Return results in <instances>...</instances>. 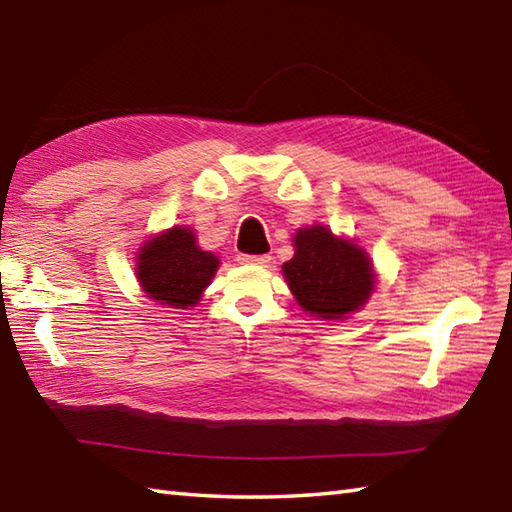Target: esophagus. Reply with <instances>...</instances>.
I'll return each mask as SVG.
<instances>
[{
  "label": "esophagus",
  "mask_w": 512,
  "mask_h": 512,
  "mask_svg": "<svg viewBox=\"0 0 512 512\" xmlns=\"http://www.w3.org/2000/svg\"><path fill=\"white\" fill-rule=\"evenodd\" d=\"M241 264H255V266H266L268 262H271V255H244L241 253L239 257Z\"/></svg>",
  "instance_id": "obj_1"
}]
</instances>
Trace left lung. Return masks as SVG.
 Returning a JSON list of instances; mask_svg holds the SVG:
<instances>
[{
	"label": "left lung",
	"instance_id": "obj_1",
	"mask_svg": "<svg viewBox=\"0 0 512 512\" xmlns=\"http://www.w3.org/2000/svg\"><path fill=\"white\" fill-rule=\"evenodd\" d=\"M282 271L297 304L322 320L360 309L374 288L369 257L324 226L297 230L295 255Z\"/></svg>",
	"mask_w": 512,
	"mask_h": 512
}]
</instances>
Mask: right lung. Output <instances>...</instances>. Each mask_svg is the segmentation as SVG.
Wrapping results in <instances>:
<instances>
[{"mask_svg":"<svg viewBox=\"0 0 512 512\" xmlns=\"http://www.w3.org/2000/svg\"><path fill=\"white\" fill-rule=\"evenodd\" d=\"M217 268L219 259L197 246L190 228L174 226L143 246L136 275L152 300L185 309L199 302Z\"/></svg>","mask_w":512,"mask_h":512,"instance_id":"right-lung-1","label":"right lung"}]
</instances>
